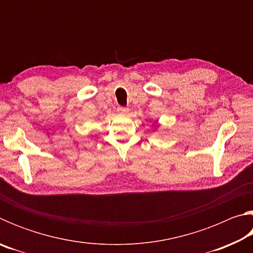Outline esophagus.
Instances as JSON below:
<instances>
[{"mask_svg": "<svg viewBox=\"0 0 253 253\" xmlns=\"http://www.w3.org/2000/svg\"><path fill=\"white\" fill-rule=\"evenodd\" d=\"M117 111L122 115H126V114H128V108H126V107H118Z\"/></svg>", "mask_w": 253, "mask_h": 253, "instance_id": "1", "label": "esophagus"}]
</instances>
